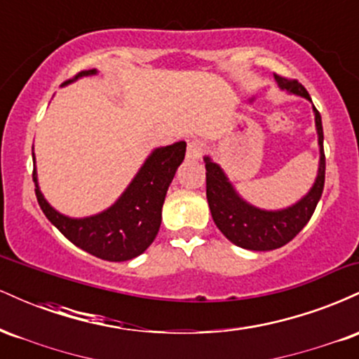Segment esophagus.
<instances>
[{
  "label": "esophagus",
  "mask_w": 359,
  "mask_h": 359,
  "mask_svg": "<svg viewBox=\"0 0 359 359\" xmlns=\"http://www.w3.org/2000/svg\"><path fill=\"white\" fill-rule=\"evenodd\" d=\"M205 151V143L201 140H192L187 145V158L189 160H199Z\"/></svg>",
  "instance_id": "34e87169"
}]
</instances>
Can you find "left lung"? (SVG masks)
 <instances>
[{
	"label": "left lung",
	"mask_w": 359,
	"mask_h": 359,
	"mask_svg": "<svg viewBox=\"0 0 359 359\" xmlns=\"http://www.w3.org/2000/svg\"><path fill=\"white\" fill-rule=\"evenodd\" d=\"M280 89L297 94L311 101L307 89L297 79L275 76ZM317 137H319V172L316 182L307 196H304L299 203L280 211H265L258 209L243 201L240 194L234 191L222 168L214 163L209 156H205V196L211 209L212 219L219 231L229 241L245 250L270 251L287 245L302 231L319 203L324 191L325 179V155H324V133L323 121L319 111L314 106Z\"/></svg>",
	"instance_id": "1"
}]
</instances>
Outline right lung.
<instances>
[{
    "label": "right lung",
    "instance_id": "add662e5",
    "mask_svg": "<svg viewBox=\"0 0 359 359\" xmlns=\"http://www.w3.org/2000/svg\"><path fill=\"white\" fill-rule=\"evenodd\" d=\"M96 72V69L82 71L74 79ZM74 79L65 81V84ZM185 147V142H177L151 151L121 197L96 216L72 219L57 212L40 192L34 168L36 201L47 219L81 250L106 262H126L142 255L154 243L162 222L168 185L182 163Z\"/></svg>",
    "mask_w": 359,
    "mask_h": 359
}]
</instances>
